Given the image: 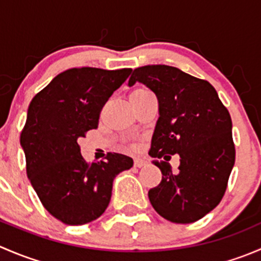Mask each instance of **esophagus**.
Wrapping results in <instances>:
<instances>
[{"mask_svg":"<svg viewBox=\"0 0 261 261\" xmlns=\"http://www.w3.org/2000/svg\"><path fill=\"white\" fill-rule=\"evenodd\" d=\"M134 165H135L136 168H143L146 165V162L144 159H141V158H135V159H134Z\"/></svg>","mask_w":261,"mask_h":261,"instance_id":"34e87169","label":"esophagus"}]
</instances>
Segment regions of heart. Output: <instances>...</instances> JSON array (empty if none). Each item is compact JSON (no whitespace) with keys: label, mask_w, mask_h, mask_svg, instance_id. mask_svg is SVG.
I'll return each instance as SVG.
<instances>
[{"label":"heart","mask_w":261,"mask_h":261,"mask_svg":"<svg viewBox=\"0 0 261 261\" xmlns=\"http://www.w3.org/2000/svg\"><path fill=\"white\" fill-rule=\"evenodd\" d=\"M147 92H150L149 89H146V88H138V89H135V91L133 92V94H135V93H147Z\"/></svg>","instance_id":"b5f03b06"}]
</instances>
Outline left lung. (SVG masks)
Wrapping results in <instances>:
<instances>
[{
    "label": "left lung",
    "instance_id": "1",
    "mask_svg": "<svg viewBox=\"0 0 261 261\" xmlns=\"http://www.w3.org/2000/svg\"><path fill=\"white\" fill-rule=\"evenodd\" d=\"M141 82L158 97L159 118L149 154L169 160L179 154V172L154 162L162 181L149 191L154 210L170 222L201 220L221 202L235 164L232 122L210 82L169 65L134 69L128 86Z\"/></svg>",
    "mask_w": 261,
    "mask_h": 261
}]
</instances>
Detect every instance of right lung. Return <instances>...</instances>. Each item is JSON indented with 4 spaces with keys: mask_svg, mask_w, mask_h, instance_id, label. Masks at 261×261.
Returning a JSON list of instances; mask_svg holds the SVG:
<instances>
[{
    "mask_svg": "<svg viewBox=\"0 0 261 261\" xmlns=\"http://www.w3.org/2000/svg\"><path fill=\"white\" fill-rule=\"evenodd\" d=\"M133 69L72 68L35 94L20 135L26 173L50 215L65 225L98 218L110 203L118 173L133 167L130 156L107 152L86 162L78 140L98 127L99 115Z\"/></svg>",
    "mask_w": 261,
    "mask_h": 261,
    "instance_id": "1",
    "label": "right lung"
}]
</instances>
